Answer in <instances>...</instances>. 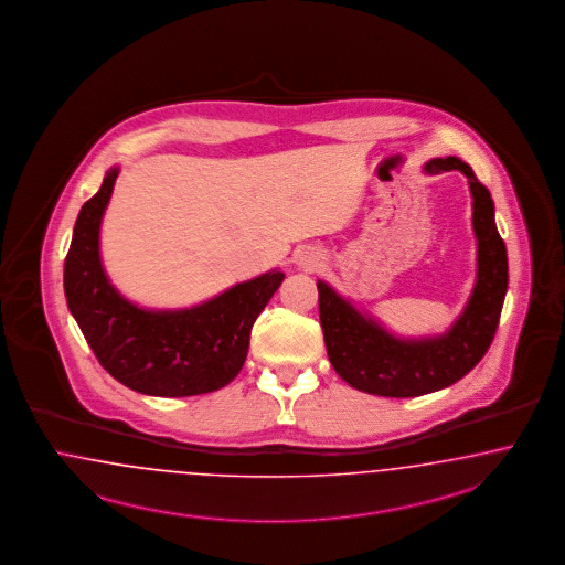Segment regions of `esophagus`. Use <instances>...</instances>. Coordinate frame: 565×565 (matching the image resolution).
<instances>
[{"instance_id":"34e87169","label":"esophagus","mask_w":565,"mask_h":565,"mask_svg":"<svg viewBox=\"0 0 565 565\" xmlns=\"http://www.w3.org/2000/svg\"><path fill=\"white\" fill-rule=\"evenodd\" d=\"M298 265H300L302 269H307V271H313L316 267L321 265V254H319V252H313V249H307V252H302V254H300Z\"/></svg>"}]
</instances>
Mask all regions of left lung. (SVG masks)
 Masks as SVG:
<instances>
[{
	"instance_id": "obj_1",
	"label": "left lung",
	"mask_w": 565,
	"mask_h": 565,
	"mask_svg": "<svg viewBox=\"0 0 565 565\" xmlns=\"http://www.w3.org/2000/svg\"><path fill=\"white\" fill-rule=\"evenodd\" d=\"M425 170L430 174L460 170L473 195L477 284L450 332L437 339H395L328 284L317 281L319 321L330 363L344 383L370 395L418 397L458 383L490 349L509 286L507 248L498 235L490 191L477 181L471 166L458 158L430 159Z\"/></svg>"
}]
</instances>
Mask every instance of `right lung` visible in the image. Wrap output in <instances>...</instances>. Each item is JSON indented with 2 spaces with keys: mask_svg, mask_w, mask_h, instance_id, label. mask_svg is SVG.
I'll return each instance as SVG.
<instances>
[{
  "mask_svg": "<svg viewBox=\"0 0 565 565\" xmlns=\"http://www.w3.org/2000/svg\"><path fill=\"white\" fill-rule=\"evenodd\" d=\"M117 168L82 205L65 258L68 311L96 360L128 388L156 397L218 391L246 362L249 332L284 281L271 271L182 311H145L119 296L100 265L98 231Z\"/></svg>",
  "mask_w": 565,
  "mask_h": 565,
  "instance_id": "right-lung-1",
  "label": "right lung"
}]
</instances>
